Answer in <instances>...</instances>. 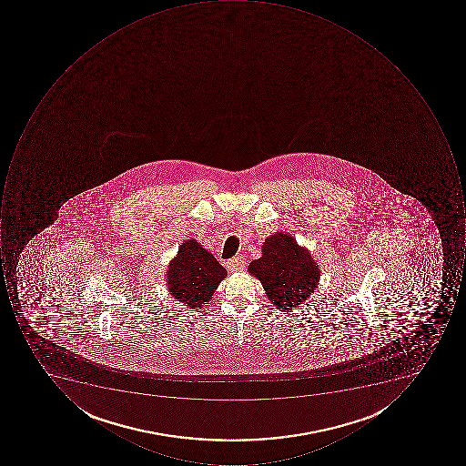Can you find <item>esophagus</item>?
I'll return each instance as SVG.
<instances>
[{
    "label": "esophagus",
    "mask_w": 466,
    "mask_h": 466,
    "mask_svg": "<svg viewBox=\"0 0 466 466\" xmlns=\"http://www.w3.org/2000/svg\"><path fill=\"white\" fill-rule=\"evenodd\" d=\"M245 268V260L242 256H235V258H229L227 262V268L229 271H239Z\"/></svg>",
    "instance_id": "1"
}]
</instances>
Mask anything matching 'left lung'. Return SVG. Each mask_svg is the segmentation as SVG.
<instances>
[{
  "mask_svg": "<svg viewBox=\"0 0 466 466\" xmlns=\"http://www.w3.org/2000/svg\"><path fill=\"white\" fill-rule=\"evenodd\" d=\"M248 270L260 280L271 304L287 312L314 292L320 277L310 253L284 232L266 238L262 258L250 262Z\"/></svg>",
  "mask_w": 466,
  "mask_h": 466,
  "instance_id": "left-lung-1",
  "label": "left lung"
}]
</instances>
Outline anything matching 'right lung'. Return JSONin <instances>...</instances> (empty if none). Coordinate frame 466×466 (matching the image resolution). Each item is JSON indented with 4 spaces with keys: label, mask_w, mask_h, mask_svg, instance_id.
Returning a JSON list of instances; mask_svg holds the SVG:
<instances>
[{
    "label": "right lung",
    "mask_w": 466,
    "mask_h": 466,
    "mask_svg": "<svg viewBox=\"0 0 466 466\" xmlns=\"http://www.w3.org/2000/svg\"><path fill=\"white\" fill-rule=\"evenodd\" d=\"M226 276V268L198 240L186 239L167 266V289L177 301L198 309L213 299Z\"/></svg>",
    "instance_id": "right-lung-1"
}]
</instances>
